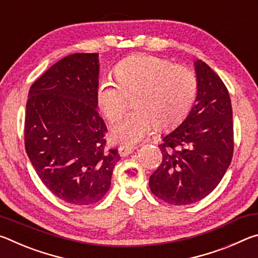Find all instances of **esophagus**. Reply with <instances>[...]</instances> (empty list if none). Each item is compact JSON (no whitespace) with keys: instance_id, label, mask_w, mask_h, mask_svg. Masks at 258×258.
<instances>
[{"instance_id":"1","label":"esophagus","mask_w":258,"mask_h":258,"mask_svg":"<svg viewBox=\"0 0 258 258\" xmlns=\"http://www.w3.org/2000/svg\"><path fill=\"white\" fill-rule=\"evenodd\" d=\"M134 146H119L118 148V154L121 156V157H126L131 155L134 150Z\"/></svg>"}]
</instances>
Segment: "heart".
Here are the masks:
<instances>
[{
  "label": "heart",
  "mask_w": 258,
  "mask_h": 258,
  "mask_svg": "<svg viewBox=\"0 0 258 258\" xmlns=\"http://www.w3.org/2000/svg\"><path fill=\"white\" fill-rule=\"evenodd\" d=\"M117 83L102 80L97 90L100 111L113 121L133 100L134 111L112 126L111 139L132 146L152 131L171 130L190 112L198 91L195 72L186 66L151 54L124 59L115 68Z\"/></svg>",
  "instance_id": "obj_1"
}]
</instances>
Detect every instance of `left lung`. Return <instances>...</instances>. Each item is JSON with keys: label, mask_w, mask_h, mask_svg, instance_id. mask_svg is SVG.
<instances>
[{"label": "left lung", "mask_w": 258, "mask_h": 258, "mask_svg": "<svg viewBox=\"0 0 258 258\" xmlns=\"http://www.w3.org/2000/svg\"><path fill=\"white\" fill-rule=\"evenodd\" d=\"M198 91L183 123L166 135L163 160L149 186L171 205H189L208 196L223 178L233 156L232 107L228 89L213 69L195 62Z\"/></svg>", "instance_id": "left-lung-1"}]
</instances>
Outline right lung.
<instances>
[{
	"label": "right lung",
	"instance_id": "right-lung-1",
	"mask_svg": "<svg viewBox=\"0 0 258 258\" xmlns=\"http://www.w3.org/2000/svg\"><path fill=\"white\" fill-rule=\"evenodd\" d=\"M99 54L74 53L30 86L25 148L38 177L73 205L101 200L120 156L107 149V126L97 110Z\"/></svg>",
	"mask_w": 258,
	"mask_h": 258
}]
</instances>
